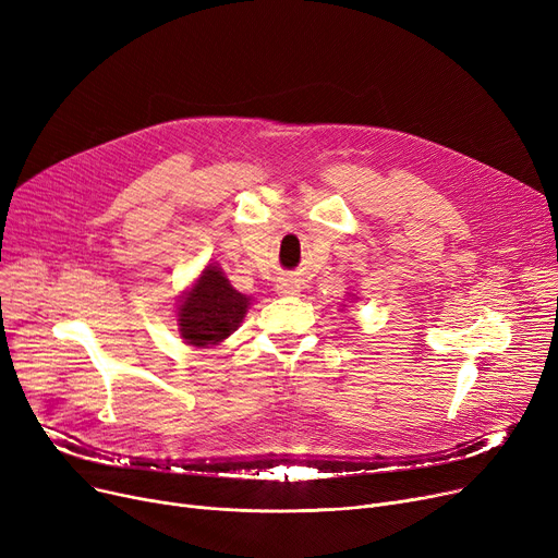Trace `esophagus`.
<instances>
[{
    "label": "esophagus",
    "instance_id": "1",
    "mask_svg": "<svg viewBox=\"0 0 558 558\" xmlns=\"http://www.w3.org/2000/svg\"><path fill=\"white\" fill-rule=\"evenodd\" d=\"M276 289H278V294H282V296H294L301 291V284L294 278H280Z\"/></svg>",
    "mask_w": 558,
    "mask_h": 558
}]
</instances>
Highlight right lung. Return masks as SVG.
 <instances>
[{"instance_id": "right-lung-1", "label": "right lung", "mask_w": 558, "mask_h": 558, "mask_svg": "<svg viewBox=\"0 0 558 558\" xmlns=\"http://www.w3.org/2000/svg\"><path fill=\"white\" fill-rule=\"evenodd\" d=\"M248 299L232 289L221 269L208 267L179 307V328L190 345H210L238 330Z\"/></svg>"}]
</instances>
